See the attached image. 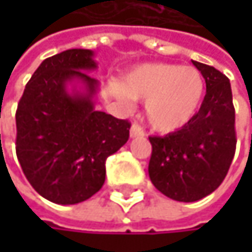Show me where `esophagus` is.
Masks as SVG:
<instances>
[{"mask_svg":"<svg viewBox=\"0 0 252 252\" xmlns=\"http://www.w3.org/2000/svg\"><path fill=\"white\" fill-rule=\"evenodd\" d=\"M146 132H144V129H143V126H140V124H132L131 126V129H129V135L131 137H143Z\"/></svg>","mask_w":252,"mask_h":252,"instance_id":"esophagus-1","label":"esophagus"}]
</instances>
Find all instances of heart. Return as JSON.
<instances>
[{
	"instance_id": "obj_1",
	"label": "heart",
	"mask_w": 252,
	"mask_h": 252,
	"mask_svg": "<svg viewBox=\"0 0 252 252\" xmlns=\"http://www.w3.org/2000/svg\"><path fill=\"white\" fill-rule=\"evenodd\" d=\"M120 102L131 105L132 99L146 100V118L160 132H172L188 124L201 106L206 80L194 67L178 64H146L126 78L124 86L114 84Z\"/></svg>"
}]
</instances>
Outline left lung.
<instances>
[{
  "mask_svg": "<svg viewBox=\"0 0 252 252\" xmlns=\"http://www.w3.org/2000/svg\"><path fill=\"white\" fill-rule=\"evenodd\" d=\"M206 80L198 112L182 128L149 137V176L166 197L191 203L212 194L225 179L236 149L230 83L215 67L192 61Z\"/></svg>",
  "mask_w": 252,
  "mask_h": 252,
  "instance_id": "1",
  "label": "left lung"
}]
</instances>
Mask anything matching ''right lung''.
<instances>
[{
  "instance_id": "right-lung-1",
  "label": "right lung",
  "mask_w": 252,
  "mask_h": 252,
  "mask_svg": "<svg viewBox=\"0 0 252 252\" xmlns=\"http://www.w3.org/2000/svg\"><path fill=\"white\" fill-rule=\"evenodd\" d=\"M90 49H68L46 58L26 84L16 112V153L30 185L57 204H77L96 194L108 156L129 137L131 124L94 109L99 83ZM78 79L85 92L70 94Z\"/></svg>"
}]
</instances>
